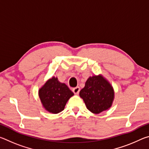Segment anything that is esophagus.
I'll return each mask as SVG.
<instances>
[{
	"instance_id": "1",
	"label": "esophagus",
	"mask_w": 149,
	"mask_h": 149,
	"mask_svg": "<svg viewBox=\"0 0 149 149\" xmlns=\"http://www.w3.org/2000/svg\"><path fill=\"white\" fill-rule=\"evenodd\" d=\"M73 92H74V93H75V94H78V93H79V91H80V88L79 87H76L74 88V89H72Z\"/></svg>"
}]
</instances>
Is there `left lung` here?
Returning <instances> with one entry per match:
<instances>
[{
    "label": "left lung",
    "instance_id": "obj_1",
    "mask_svg": "<svg viewBox=\"0 0 149 149\" xmlns=\"http://www.w3.org/2000/svg\"><path fill=\"white\" fill-rule=\"evenodd\" d=\"M114 95L112 86L101 75L90 77L79 92L87 108L94 114L108 109L112 105Z\"/></svg>",
    "mask_w": 149,
    "mask_h": 149
}]
</instances>
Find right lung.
Returning <instances> with one entry per match:
<instances>
[{"label":"right lung","instance_id":"add662e5","mask_svg":"<svg viewBox=\"0 0 149 149\" xmlns=\"http://www.w3.org/2000/svg\"><path fill=\"white\" fill-rule=\"evenodd\" d=\"M39 95L45 109L58 114L64 109L67 101L74 93L66 85L61 84L56 77H53L39 89Z\"/></svg>","mask_w":149,"mask_h":149}]
</instances>
